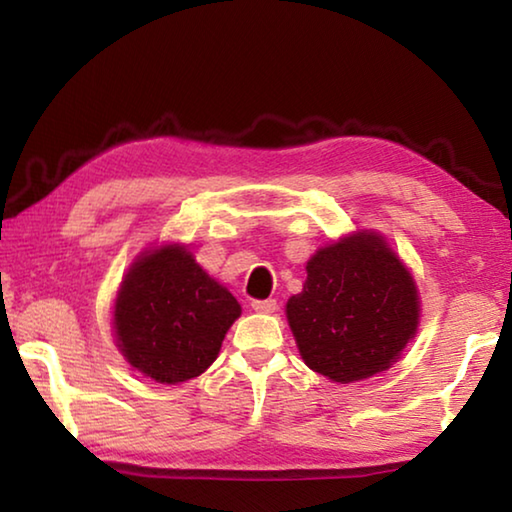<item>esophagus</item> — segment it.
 <instances>
[{"instance_id": "34e87169", "label": "esophagus", "mask_w": 512, "mask_h": 512, "mask_svg": "<svg viewBox=\"0 0 512 512\" xmlns=\"http://www.w3.org/2000/svg\"><path fill=\"white\" fill-rule=\"evenodd\" d=\"M250 307H253L257 314H273V311L277 309V300H273V298L253 300V302H250Z\"/></svg>"}]
</instances>
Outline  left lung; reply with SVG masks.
<instances>
[{
    "instance_id": "8db88e82",
    "label": "left lung",
    "mask_w": 512,
    "mask_h": 512,
    "mask_svg": "<svg viewBox=\"0 0 512 512\" xmlns=\"http://www.w3.org/2000/svg\"><path fill=\"white\" fill-rule=\"evenodd\" d=\"M287 320L311 370L352 384L400 359L418 332V287L384 237L363 230L316 250Z\"/></svg>"
}]
</instances>
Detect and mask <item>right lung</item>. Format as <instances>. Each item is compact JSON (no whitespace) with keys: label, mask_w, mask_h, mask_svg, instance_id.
<instances>
[{"label":"right lung","mask_w":512,"mask_h":512,"mask_svg":"<svg viewBox=\"0 0 512 512\" xmlns=\"http://www.w3.org/2000/svg\"><path fill=\"white\" fill-rule=\"evenodd\" d=\"M239 316L237 298L185 246L164 244L128 268L112 327L119 352L135 370L158 384H180L212 366Z\"/></svg>","instance_id":"1"}]
</instances>
